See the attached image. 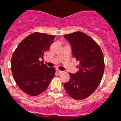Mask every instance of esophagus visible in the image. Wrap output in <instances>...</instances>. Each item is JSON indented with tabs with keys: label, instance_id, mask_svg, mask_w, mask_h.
<instances>
[{
	"label": "esophagus",
	"instance_id": "esophagus-1",
	"mask_svg": "<svg viewBox=\"0 0 121 121\" xmlns=\"http://www.w3.org/2000/svg\"><path fill=\"white\" fill-rule=\"evenodd\" d=\"M56 71H57L58 73H63V71H61V70L58 69H56Z\"/></svg>",
	"mask_w": 121,
	"mask_h": 121
}]
</instances>
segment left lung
<instances>
[{"instance_id":"1","label":"left lung","mask_w":121,"mask_h":121,"mask_svg":"<svg viewBox=\"0 0 121 121\" xmlns=\"http://www.w3.org/2000/svg\"><path fill=\"white\" fill-rule=\"evenodd\" d=\"M72 47V53L79 62L74 74L64 87L70 97L83 100L94 92L101 81L104 70L103 52L98 43L84 32L78 31L65 35Z\"/></svg>"}]
</instances>
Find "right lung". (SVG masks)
Here are the masks:
<instances>
[{
  "instance_id": "add662e5",
  "label": "right lung",
  "mask_w": 121,
  "mask_h": 121,
  "mask_svg": "<svg viewBox=\"0 0 121 121\" xmlns=\"http://www.w3.org/2000/svg\"><path fill=\"white\" fill-rule=\"evenodd\" d=\"M55 35L35 32L24 39L12 55L11 68L15 82L23 92L37 96L48 87L55 73L42 61L54 42Z\"/></svg>"
}]
</instances>
